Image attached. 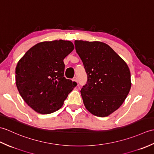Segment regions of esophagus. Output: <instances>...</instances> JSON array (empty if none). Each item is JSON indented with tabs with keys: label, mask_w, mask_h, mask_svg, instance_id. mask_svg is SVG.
<instances>
[{
	"label": "esophagus",
	"mask_w": 154,
	"mask_h": 154,
	"mask_svg": "<svg viewBox=\"0 0 154 154\" xmlns=\"http://www.w3.org/2000/svg\"><path fill=\"white\" fill-rule=\"evenodd\" d=\"M73 81H75V82L77 83V77H73Z\"/></svg>",
	"instance_id": "34e87169"
}]
</instances>
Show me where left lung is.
Instances as JSON below:
<instances>
[{"label":"left lung","instance_id":"1","mask_svg":"<svg viewBox=\"0 0 154 154\" xmlns=\"http://www.w3.org/2000/svg\"><path fill=\"white\" fill-rule=\"evenodd\" d=\"M75 46L87 75V83L81 90L85 106L94 116H109L122 105L129 93V68L103 42L75 40Z\"/></svg>","mask_w":154,"mask_h":154}]
</instances>
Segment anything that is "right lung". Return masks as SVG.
I'll list each match as a JSON object with an SVG mask.
<instances>
[{
    "mask_svg": "<svg viewBox=\"0 0 154 154\" xmlns=\"http://www.w3.org/2000/svg\"><path fill=\"white\" fill-rule=\"evenodd\" d=\"M73 49L70 41L40 42L18 62L16 87L22 99L35 112H55L77 86L76 82L64 77L63 60Z\"/></svg>",
    "mask_w": 154,
    "mask_h": 154,
    "instance_id": "1",
    "label": "right lung"
}]
</instances>
